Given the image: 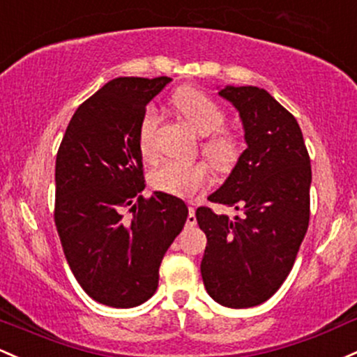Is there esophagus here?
Returning <instances> with one entry per match:
<instances>
[{"label":"esophagus","instance_id":"1","mask_svg":"<svg viewBox=\"0 0 357 357\" xmlns=\"http://www.w3.org/2000/svg\"><path fill=\"white\" fill-rule=\"evenodd\" d=\"M186 225H188V227L197 225V215H195V206H190V213H188Z\"/></svg>","mask_w":357,"mask_h":357}]
</instances>
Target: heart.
<instances>
[{
	"label": "heart",
	"mask_w": 357,
	"mask_h": 357,
	"mask_svg": "<svg viewBox=\"0 0 357 357\" xmlns=\"http://www.w3.org/2000/svg\"><path fill=\"white\" fill-rule=\"evenodd\" d=\"M176 109L199 135H205L202 152L218 171H230L242 155V142L227 130V115L213 98L195 88H185L172 98ZM159 127L158 109L149 107L142 113L137 132V147L144 160L155 155V132ZM151 185L162 193L191 198L210 185V169L203 162L164 160L151 172Z\"/></svg>",
	"instance_id": "1"
}]
</instances>
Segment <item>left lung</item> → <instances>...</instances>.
<instances>
[{"label":"left lung","instance_id":"left-lung-1","mask_svg":"<svg viewBox=\"0 0 357 357\" xmlns=\"http://www.w3.org/2000/svg\"><path fill=\"white\" fill-rule=\"evenodd\" d=\"M220 95L241 113L248 149L208 199L242 215L197 210L206 236L202 276L217 303L249 308L271 298L295 264L310 220V155L298 121L268 91L229 86Z\"/></svg>","mask_w":357,"mask_h":357}]
</instances>
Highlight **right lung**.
Returning <instances> with one entry per match:
<instances>
[{"label": "right lung", "mask_w": 357, "mask_h": 357, "mask_svg": "<svg viewBox=\"0 0 357 357\" xmlns=\"http://www.w3.org/2000/svg\"><path fill=\"white\" fill-rule=\"evenodd\" d=\"M169 81H109L79 105L57 151L54 222L64 256L81 288L113 308L154 295L160 261L188 218L183 199L142 195L137 132L147 103Z\"/></svg>", "instance_id": "obj_1"}]
</instances>
